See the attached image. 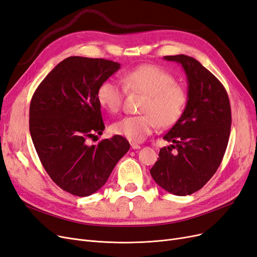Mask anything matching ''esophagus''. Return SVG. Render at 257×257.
Segmentation results:
<instances>
[{
  "mask_svg": "<svg viewBox=\"0 0 257 257\" xmlns=\"http://www.w3.org/2000/svg\"><path fill=\"white\" fill-rule=\"evenodd\" d=\"M131 148H132L133 150H137V149H140L141 147H140L139 145H137V144H134V143H133V144H131Z\"/></svg>",
  "mask_w": 257,
  "mask_h": 257,
  "instance_id": "obj_1",
  "label": "esophagus"
}]
</instances>
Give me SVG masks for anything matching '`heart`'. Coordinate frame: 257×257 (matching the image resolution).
Instances as JSON below:
<instances>
[{
    "instance_id": "heart-1",
    "label": "heart",
    "mask_w": 257,
    "mask_h": 257,
    "mask_svg": "<svg viewBox=\"0 0 257 257\" xmlns=\"http://www.w3.org/2000/svg\"><path fill=\"white\" fill-rule=\"evenodd\" d=\"M128 90L145 94L139 116H127L113 122V134L132 143H141L157 128L173 125L180 119L187 103L185 88L175 83L174 77L166 70L153 65L140 66L122 76ZM124 89L113 79H105L96 90L101 107L109 112L120 110Z\"/></svg>"
}]
</instances>
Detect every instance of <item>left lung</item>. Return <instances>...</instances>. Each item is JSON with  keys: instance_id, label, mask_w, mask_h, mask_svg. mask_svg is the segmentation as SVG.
Listing matches in <instances>:
<instances>
[{"instance_id": "left-lung-1", "label": "left lung", "mask_w": 257, "mask_h": 257, "mask_svg": "<svg viewBox=\"0 0 257 257\" xmlns=\"http://www.w3.org/2000/svg\"><path fill=\"white\" fill-rule=\"evenodd\" d=\"M164 59L183 67L187 103L164 135L171 145L161 149L150 173L166 191L187 196L201 189L222 162L231 133V105L223 85L197 59L183 54Z\"/></svg>"}]
</instances>
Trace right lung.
Returning <instances> with one entry per match:
<instances>
[{
    "label": "right lung",
    "instance_id": "right-lung-1",
    "mask_svg": "<svg viewBox=\"0 0 257 257\" xmlns=\"http://www.w3.org/2000/svg\"><path fill=\"white\" fill-rule=\"evenodd\" d=\"M119 69L111 60L70 56L46 76L32 98L30 132L40 162L53 182L73 196L98 191L130 149L119 135L98 145L86 143L105 128L98 87Z\"/></svg>",
    "mask_w": 257,
    "mask_h": 257
}]
</instances>
